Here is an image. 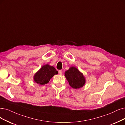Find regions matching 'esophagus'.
<instances>
[{
  "label": "esophagus",
  "instance_id": "esophagus-1",
  "mask_svg": "<svg viewBox=\"0 0 125 125\" xmlns=\"http://www.w3.org/2000/svg\"><path fill=\"white\" fill-rule=\"evenodd\" d=\"M58 73H59V74L60 75H62V70H59Z\"/></svg>",
  "mask_w": 125,
  "mask_h": 125
}]
</instances>
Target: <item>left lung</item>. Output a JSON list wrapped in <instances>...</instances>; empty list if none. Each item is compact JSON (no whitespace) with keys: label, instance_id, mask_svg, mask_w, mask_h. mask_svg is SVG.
Returning a JSON list of instances; mask_svg holds the SVG:
<instances>
[{"label":"left lung","instance_id":"obj_1","mask_svg":"<svg viewBox=\"0 0 125 125\" xmlns=\"http://www.w3.org/2000/svg\"><path fill=\"white\" fill-rule=\"evenodd\" d=\"M65 76L70 86L74 89L81 88L85 84L86 80L83 74L74 67L70 68L65 72Z\"/></svg>","mask_w":125,"mask_h":125}]
</instances>
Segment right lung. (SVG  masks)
Instances as JSON below:
<instances>
[{"mask_svg":"<svg viewBox=\"0 0 125 125\" xmlns=\"http://www.w3.org/2000/svg\"><path fill=\"white\" fill-rule=\"evenodd\" d=\"M57 74L58 71L54 67L46 64L42 67L35 74L34 79L37 83L43 85L48 83L50 79Z\"/></svg>","mask_w":125,"mask_h":125,"instance_id":"add662e5","label":"right lung"}]
</instances>
